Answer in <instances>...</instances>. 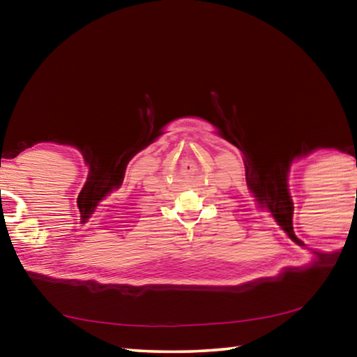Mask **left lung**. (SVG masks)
Segmentation results:
<instances>
[{
	"label": "left lung",
	"instance_id": "8db88e82",
	"mask_svg": "<svg viewBox=\"0 0 357 357\" xmlns=\"http://www.w3.org/2000/svg\"><path fill=\"white\" fill-rule=\"evenodd\" d=\"M356 192H357V190H356Z\"/></svg>",
	"mask_w": 357,
	"mask_h": 357
}]
</instances>
